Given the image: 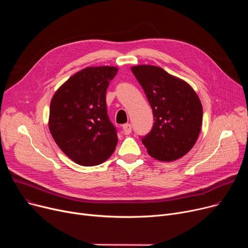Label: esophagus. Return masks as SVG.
Listing matches in <instances>:
<instances>
[{
	"label": "esophagus",
	"mask_w": 248,
	"mask_h": 248,
	"mask_svg": "<svg viewBox=\"0 0 248 248\" xmlns=\"http://www.w3.org/2000/svg\"><path fill=\"white\" fill-rule=\"evenodd\" d=\"M123 131L124 135H129L132 133V125L129 124H125L123 125Z\"/></svg>",
	"instance_id": "1"
}]
</instances>
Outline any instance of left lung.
<instances>
[{"label": "left lung", "instance_id": "left-lung-1", "mask_svg": "<svg viewBox=\"0 0 248 248\" xmlns=\"http://www.w3.org/2000/svg\"><path fill=\"white\" fill-rule=\"evenodd\" d=\"M131 69L154 114V125L141 138L142 144L155 160L182 158L194 147L201 131L203 108L197 93L186 81L161 67L138 65Z\"/></svg>", "mask_w": 248, "mask_h": 248}]
</instances>
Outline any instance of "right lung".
<instances>
[{
	"mask_svg": "<svg viewBox=\"0 0 248 248\" xmlns=\"http://www.w3.org/2000/svg\"><path fill=\"white\" fill-rule=\"evenodd\" d=\"M116 73L114 66L86 67L52 97L50 133L61 151L78 165H99L115 150L116 128L108 115L106 94Z\"/></svg>",
	"mask_w": 248,
	"mask_h": 248,
	"instance_id": "obj_1",
	"label": "right lung"
}]
</instances>
